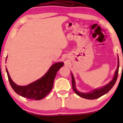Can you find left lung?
Masks as SVG:
<instances>
[{"label":"left lung","mask_w":123,"mask_h":123,"mask_svg":"<svg viewBox=\"0 0 123 123\" xmlns=\"http://www.w3.org/2000/svg\"><path fill=\"white\" fill-rule=\"evenodd\" d=\"M117 62H118L117 68V70H116L113 79L111 80V81H110L108 84H106V86H104L103 87L95 89V90H92V91L90 92L83 93V92H80L79 91H77V89L76 88L75 80H74L73 74L72 73H71L72 83V88H73V91H74V92H75L77 95L80 96V97H82V98H85V99H97L99 98V97H102V95H105V94L108 93L109 91L112 88V87H113L114 85H115V84L116 83L117 79L118 68H119V60H118V57Z\"/></svg>","instance_id":"8db88e82"}]
</instances>
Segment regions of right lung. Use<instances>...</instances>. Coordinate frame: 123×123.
I'll list each match as a JSON object with an SVG mask.
<instances>
[{"mask_svg": "<svg viewBox=\"0 0 123 123\" xmlns=\"http://www.w3.org/2000/svg\"><path fill=\"white\" fill-rule=\"evenodd\" d=\"M63 65V62L54 63L47 72L40 79L25 86L17 85L12 81L7 68L6 72L10 84L17 94L30 99L40 100L48 95L52 90L56 74Z\"/></svg>", "mask_w": 123, "mask_h": 123, "instance_id": "obj_1", "label": "right lung"}]
</instances>
